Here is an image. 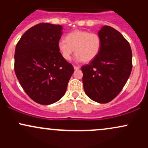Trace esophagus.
<instances>
[{
	"label": "esophagus",
	"instance_id": "1",
	"mask_svg": "<svg viewBox=\"0 0 148 148\" xmlns=\"http://www.w3.org/2000/svg\"><path fill=\"white\" fill-rule=\"evenodd\" d=\"M74 69H75V70H77V69H80V67H79V66H76V65H74Z\"/></svg>",
	"mask_w": 148,
	"mask_h": 148
}]
</instances>
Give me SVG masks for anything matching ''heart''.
<instances>
[{
  "label": "heart",
  "mask_w": 148,
  "mask_h": 148,
  "mask_svg": "<svg viewBox=\"0 0 148 148\" xmlns=\"http://www.w3.org/2000/svg\"><path fill=\"white\" fill-rule=\"evenodd\" d=\"M101 46V37L98 34L81 30L71 32L66 35L65 40L61 39L58 43L59 51L64 60H70L75 51L76 60L85 62L95 58Z\"/></svg>",
  "instance_id": "heart-1"
}]
</instances>
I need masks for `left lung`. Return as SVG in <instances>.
Listing matches in <instances>:
<instances>
[{
	"instance_id": "8db88e82",
	"label": "left lung",
	"mask_w": 148,
	"mask_h": 148,
	"mask_svg": "<svg viewBox=\"0 0 148 148\" xmlns=\"http://www.w3.org/2000/svg\"><path fill=\"white\" fill-rule=\"evenodd\" d=\"M101 46L95 58L81 67L86 94L96 102L113 100L123 90L132 69V52L120 32L103 25L98 32Z\"/></svg>"
}]
</instances>
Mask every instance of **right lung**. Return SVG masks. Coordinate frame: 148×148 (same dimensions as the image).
Instances as JSON below:
<instances>
[{
	"label": "right lung",
	"mask_w": 148,
	"mask_h": 148,
	"mask_svg": "<svg viewBox=\"0 0 148 148\" xmlns=\"http://www.w3.org/2000/svg\"><path fill=\"white\" fill-rule=\"evenodd\" d=\"M62 30L60 25L39 23L25 32L15 49L16 77L30 99L40 104L60 99L74 73L58 47Z\"/></svg>",
	"instance_id": "right-lung-1"
}]
</instances>
